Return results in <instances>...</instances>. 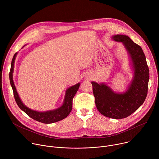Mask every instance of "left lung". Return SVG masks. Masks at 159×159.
Returning <instances> with one entry per match:
<instances>
[{"label": "left lung", "instance_id": "left-lung-1", "mask_svg": "<svg viewBox=\"0 0 159 159\" xmlns=\"http://www.w3.org/2000/svg\"><path fill=\"white\" fill-rule=\"evenodd\" d=\"M112 39L122 42L130 57L133 79L123 93H116L106 84L92 82L96 107L102 115L113 119L125 118L144 102L148 93L149 69L142 48L128 36L116 34Z\"/></svg>", "mask_w": 159, "mask_h": 159}]
</instances>
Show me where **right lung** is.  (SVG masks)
Masks as SVG:
<instances>
[{
	"instance_id": "add662e5",
	"label": "right lung",
	"mask_w": 159,
	"mask_h": 159,
	"mask_svg": "<svg viewBox=\"0 0 159 159\" xmlns=\"http://www.w3.org/2000/svg\"><path fill=\"white\" fill-rule=\"evenodd\" d=\"M17 54V52L14 54L12 60L11 70L9 73V79H10V83L13 90L15 101L17 104L18 105V106L19 107V108L21 110L23 111L25 113H26V114L32 119L43 123L49 124V123H55L60 120H62L63 119L67 117L72 109L73 98H74L76 93L77 92V90L79 88L80 83H78L70 87L66 90L63 103L62 106L59 108L55 110L48 111L46 112H38L36 111L32 110L28 108L21 101L17 94L16 88L15 87V85L13 81L12 74L14 72V61H15V59Z\"/></svg>"
}]
</instances>
